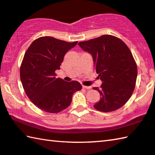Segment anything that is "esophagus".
Segmentation results:
<instances>
[{"instance_id":"1","label":"esophagus","mask_w":155,"mask_h":155,"mask_svg":"<svg viewBox=\"0 0 155 155\" xmlns=\"http://www.w3.org/2000/svg\"><path fill=\"white\" fill-rule=\"evenodd\" d=\"M83 87L84 89H90L91 88V86H85V85H83Z\"/></svg>"}]
</instances>
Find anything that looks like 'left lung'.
I'll return each instance as SVG.
<instances>
[{"label": "left lung", "mask_w": 155, "mask_h": 155, "mask_svg": "<svg viewBox=\"0 0 155 155\" xmlns=\"http://www.w3.org/2000/svg\"><path fill=\"white\" fill-rule=\"evenodd\" d=\"M78 45L92 55L98 78L102 81L100 88H93L101 95L94 107L105 112L120 108L131 97L136 86L137 69L131 51L124 42L112 35Z\"/></svg>", "instance_id": "8db88e82"}]
</instances>
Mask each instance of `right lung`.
Masks as SVG:
<instances>
[{
  "label": "right lung",
  "mask_w": 155,
  "mask_h": 155,
  "mask_svg": "<svg viewBox=\"0 0 155 155\" xmlns=\"http://www.w3.org/2000/svg\"><path fill=\"white\" fill-rule=\"evenodd\" d=\"M78 42L68 43L51 36L34 41L25 53L20 67V79L27 96L42 110L58 113L72 102L74 93L82 89L76 81L66 82L56 78L64 57Z\"/></svg>",
  "instance_id": "obj_1"
}]
</instances>
